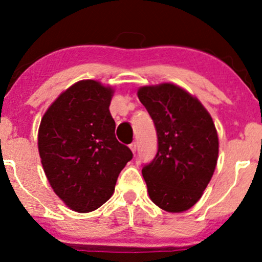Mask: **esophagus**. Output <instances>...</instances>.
<instances>
[{"instance_id": "esophagus-1", "label": "esophagus", "mask_w": 262, "mask_h": 262, "mask_svg": "<svg viewBox=\"0 0 262 262\" xmlns=\"http://www.w3.org/2000/svg\"><path fill=\"white\" fill-rule=\"evenodd\" d=\"M129 148H130L132 151H133L135 154V151H137V143H132L130 145H129Z\"/></svg>"}]
</instances>
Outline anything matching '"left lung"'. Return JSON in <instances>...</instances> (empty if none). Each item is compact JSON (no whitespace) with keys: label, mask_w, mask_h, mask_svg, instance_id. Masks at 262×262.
Segmentation results:
<instances>
[{"label":"left lung","mask_w":262,"mask_h":262,"mask_svg":"<svg viewBox=\"0 0 262 262\" xmlns=\"http://www.w3.org/2000/svg\"><path fill=\"white\" fill-rule=\"evenodd\" d=\"M138 97L158 134V152L143 177L156 206L180 213L202 197L218 160V134L200 101L172 83L144 86Z\"/></svg>","instance_id":"obj_1"}]
</instances>
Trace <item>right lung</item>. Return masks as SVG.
Listing matches in <instances>:
<instances>
[{
  "label": "right lung",
  "instance_id": "1",
  "mask_svg": "<svg viewBox=\"0 0 262 262\" xmlns=\"http://www.w3.org/2000/svg\"><path fill=\"white\" fill-rule=\"evenodd\" d=\"M112 96L113 89L98 81H79L53 102L39 125L38 149L45 175L75 212H92L106 203L133 158L114 134Z\"/></svg>",
  "mask_w": 262,
  "mask_h": 262
}]
</instances>
